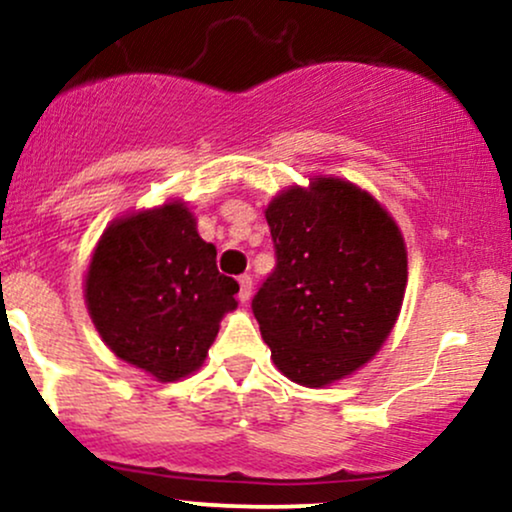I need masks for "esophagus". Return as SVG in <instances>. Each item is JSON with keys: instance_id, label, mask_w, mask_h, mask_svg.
Masks as SVG:
<instances>
[{"instance_id": "1", "label": "esophagus", "mask_w": 512, "mask_h": 512, "mask_svg": "<svg viewBox=\"0 0 512 512\" xmlns=\"http://www.w3.org/2000/svg\"><path fill=\"white\" fill-rule=\"evenodd\" d=\"M238 284H240L238 301H240V303H248L250 296H252V279H250V276H240Z\"/></svg>"}]
</instances>
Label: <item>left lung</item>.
Returning a JSON list of instances; mask_svg holds the SVG:
<instances>
[{"label": "left lung", "instance_id": "obj_1", "mask_svg": "<svg viewBox=\"0 0 512 512\" xmlns=\"http://www.w3.org/2000/svg\"><path fill=\"white\" fill-rule=\"evenodd\" d=\"M276 267L252 298L274 366L305 387L356 373L395 327L407 245L390 211L334 175L281 190L264 209Z\"/></svg>", "mask_w": 512, "mask_h": 512}]
</instances>
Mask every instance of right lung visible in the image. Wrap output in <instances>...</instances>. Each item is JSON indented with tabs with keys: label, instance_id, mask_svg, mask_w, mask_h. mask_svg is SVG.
Masks as SVG:
<instances>
[{
	"label": "right lung",
	"instance_id": "1",
	"mask_svg": "<svg viewBox=\"0 0 512 512\" xmlns=\"http://www.w3.org/2000/svg\"><path fill=\"white\" fill-rule=\"evenodd\" d=\"M238 281L216 269V248L199 238L187 202L110 221L84 279L88 315L117 358L158 383L204 363L223 315L238 308Z\"/></svg>",
	"mask_w": 512,
	"mask_h": 512
}]
</instances>
